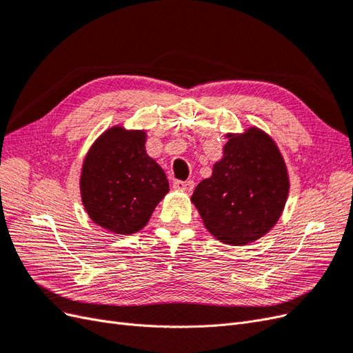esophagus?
<instances>
[{"label": "esophagus", "mask_w": 353, "mask_h": 353, "mask_svg": "<svg viewBox=\"0 0 353 353\" xmlns=\"http://www.w3.org/2000/svg\"><path fill=\"white\" fill-rule=\"evenodd\" d=\"M174 188L176 190H183V191H187V193H190V191H193L194 188V183L193 181H175L174 183Z\"/></svg>", "instance_id": "34e87169"}]
</instances>
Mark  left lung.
<instances>
[{"label": "left lung", "instance_id": "obj_1", "mask_svg": "<svg viewBox=\"0 0 353 353\" xmlns=\"http://www.w3.org/2000/svg\"><path fill=\"white\" fill-rule=\"evenodd\" d=\"M223 157L196 187L194 203L206 230L222 243L241 245L261 239L280 219L288 197L284 159L258 128L227 134Z\"/></svg>", "mask_w": 353, "mask_h": 353}]
</instances>
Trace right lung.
Masks as SVG:
<instances>
[{
    "instance_id": "1",
    "label": "right lung",
    "mask_w": 353,
    "mask_h": 353,
    "mask_svg": "<svg viewBox=\"0 0 353 353\" xmlns=\"http://www.w3.org/2000/svg\"><path fill=\"white\" fill-rule=\"evenodd\" d=\"M145 132L113 126L85 156L81 197L88 216L114 234H134L147 225L169 191L168 178L145 153Z\"/></svg>"
}]
</instances>
